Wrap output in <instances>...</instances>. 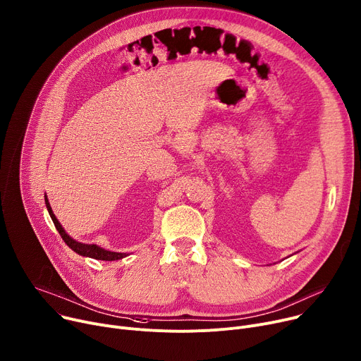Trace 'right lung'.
I'll list each match as a JSON object with an SVG mask.
<instances>
[{
    "instance_id": "1",
    "label": "right lung",
    "mask_w": 361,
    "mask_h": 361,
    "mask_svg": "<svg viewBox=\"0 0 361 361\" xmlns=\"http://www.w3.org/2000/svg\"><path fill=\"white\" fill-rule=\"evenodd\" d=\"M44 202H46V208L49 211V215L53 221L54 227H56V230L59 231L61 237L63 238V241L72 248V250L80 256L84 257H91V259H95V260H105V262H113V260H120L126 256H128L127 253H117V252H109V250H105V248L97 245V244H85V243H79L76 240H73L72 237H69L66 234V231L63 230V227L61 226V223L58 221L56 215L53 214L51 208H50V204H49V200L47 197H44Z\"/></svg>"
}]
</instances>
